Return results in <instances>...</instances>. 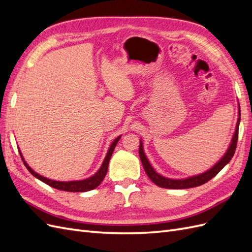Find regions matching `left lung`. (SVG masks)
I'll return each instance as SVG.
<instances>
[{"label": "left lung", "mask_w": 252, "mask_h": 252, "mask_svg": "<svg viewBox=\"0 0 252 252\" xmlns=\"http://www.w3.org/2000/svg\"><path fill=\"white\" fill-rule=\"evenodd\" d=\"M239 117L238 121H236V126L234 129V133L232 135L231 142L229 144V147L227 148L226 152L224 156L220 158L219 161L213 165L210 169L206 170L203 173L192 175V177H188L185 179H170V178H166L164 175L159 174L157 172V170L152 167L150 162L148 161V158L145 155L144 149H143V142L140 140V148H139V155L142 165L145 169V172L147 173L148 178L155 183L156 185L162 187V188H167V189H187V188H192V187H197L201 186L205 183H207L209 180L212 178H215L216 175L222 170L224 167L230 162V159L232 158L234 151L236 148V142H238V135H239V126H240V121H241V110H240V104H239Z\"/></svg>", "instance_id": "obj_1"}]
</instances>
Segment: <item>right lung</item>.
<instances>
[{
  "label": "right lung",
  "instance_id": "obj_1",
  "mask_svg": "<svg viewBox=\"0 0 252 252\" xmlns=\"http://www.w3.org/2000/svg\"><path fill=\"white\" fill-rule=\"evenodd\" d=\"M120 138H121V135H119L117 139H114L113 142L111 143L110 147L107 151V155H106L104 161L100 167V169H98L94 175H91V177H89L87 179H84V180H80V181L61 182V181H53V180L45 178V177H43V175H40L39 173L33 171L32 169V167H29V165L25 162L24 158H23L21 151H20V155H21V158L23 159V162H24V165L26 166L28 171L32 173L33 177H35L36 179H39L40 181L45 183V184H47L50 187H53V188L59 189V190H64V191H68V192H85V191H89V190H93V189L96 188L104 180L105 175H106V173H107V170H108V164L110 161V158L113 154V150H114V148H116L118 142L120 141Z\"/></svg>",
  "mask_w": 252,
  "mask_h": 252
}]
</instances>
